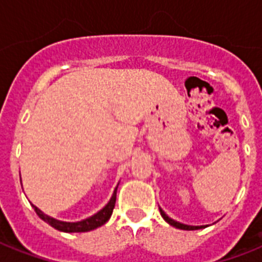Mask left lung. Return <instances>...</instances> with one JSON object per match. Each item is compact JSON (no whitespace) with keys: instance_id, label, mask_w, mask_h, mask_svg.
Listing matches in <instances>:
<instances>
[{"instance_id":"8db88e82","label":"left lung","mask_w":262,"mask_h":262,"mask_svg":"<svg viewBox=\"0 0 262 262\" xmlns=\"http://www.w3.org/2000/svg\"><path fill=\"white\" fill-rule=\"evenodd\" d=\"M160 211V215H162V217H163L166 222H167L170 226H172V227L175 228H181V230H187V231H191V230H200V228H204L205 226H187V224H183V223H179V222H177V220L171 219V217H168L166 213H164V211L162 209V208H159Z\"/></svg>"}]
</instances>
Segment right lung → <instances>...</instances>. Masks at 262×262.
Masks as SVG:
<instances>
[{
    "label": "right lung",
    "mask_w": 262,
    "mask_h": 262,
    "mask_svg": "<svg viewBox=\"0 0 262 262\" xmlns=\"http://www.w3.org/2000/svg\"><path fill=\"white\" fill-rule=\"evenodd\" d=\"M117 187H115L114 193L111 195L110 201L107 203L106 207L102 208L100 211L96 212V213L91 216V217L80 220V222H75V223H71V222H61V220H57L54 219V217H50V216L45 215L38 207H35V205H32V207H34L36 215H38L40 219L45 220L47 224H50L51 227H54L55 230H58V231L87 232L91 231V230H95V228L100 227V226H103V224L106 223L107 220L110 219L111 213H113V209H114L115 207V200H117Z\"/></svg>",
    "instance_id": "add662e5"
}]
</instances>
